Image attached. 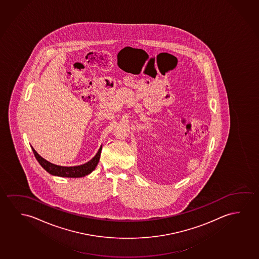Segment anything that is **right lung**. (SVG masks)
<instances>
[{"label": "right lung", "mask_w": 259, "mask_h": 259, "mask_svg": "<svg viewBox=\"0 0 259 259\" xmlns=\"http://www.w3.org/2000/svg\"><path fill=\"white\" fill-rule=\"evenodd\" d=\"M31 148H32L34 157L37 159L39 164L51 175L55 176V177L78 178V177H83L87 176V175H89L97 166L99 160H100V157H101L102 146L100 147L97 153L94 156V158L91 159L90 161L87 162L85 164L75 165V166H62V165L53 164L51 162L47 161L45 158H41V156L35 151L33 147L31 146Z\"/></svg>", "instance_id": "1"}]
</instances>
